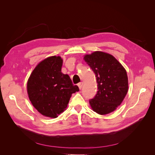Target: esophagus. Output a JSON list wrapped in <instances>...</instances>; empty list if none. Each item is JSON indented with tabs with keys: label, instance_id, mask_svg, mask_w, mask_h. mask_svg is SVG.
<instances>
[{
	"label": "esophagus",
	"instance_id": "obj_1",
	"mask_svg": "<svg viewBox=\"0 0 155 155\" xmlns=\"http://www.w3.org/2000/svg\"><path fill=\"white\" fill-rule=\"evenodd\" d=\"M78 85L79 89H81V88H82V87H83V82L79 83L78 84Z\"/></svg>",
	"mask_w": 155,
	"mask_h": 155
}]
</instances>
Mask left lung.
Listing matches in <instances>:
<instances>
[{
	"label": "left lung",
	"mask_w": 155,
	"mask_h": 155,
	"mask_svg": "<svg viewBox=\"0 0 155 155\" xmlns=\"http://www.w3.org/2000/svg\"><path fill=\"white\" fill-rule=\"evenodd\" d=\"M84 60L94 72L97 83V94L89 104L97 114L110 113L121 104L127 93L126 70L114 56L103 51L85 55Z\"/></svg>",
	"instance_id": "1"
}]
</instances>
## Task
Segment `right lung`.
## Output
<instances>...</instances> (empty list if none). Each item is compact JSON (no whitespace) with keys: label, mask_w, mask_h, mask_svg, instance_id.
Returning <instances> with one entry per match:
<instances>
[{"label":"right lung","mask_w":155,"mask_h":155,"mask_svg":"<svg viewBox=\"0 0 155 155\" xmlns=\"http://www.w3.org/2000/svg\"><path fill=\"white\" fill-rule=\"evenodd\" d=\"M63 59L51 56L33 70L27 83L29 99L41 114L55 118L67 107L73 93L78 92L68 74L61 72Z\"/></svg>","instance_id":"add662e5"}]
</instances>
